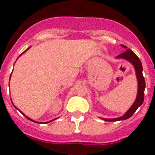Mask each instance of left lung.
Instances as JSON below:
<instances>
[{
  "label": "left lung",
  "mask_w": 155,
  "mask_h": 155,
  "mask_svg": "<svg viewBox=\"0 0 155 155\" xmlns=\"http://www.w3.org/2000/svg\"><path fill=\"white\" fill-rule=\"evenodd\" d=\"M122 46L124 48H127V46L124 45H122ZM117 58H123L126 59L127 61H129L130 63H132L133 65L135 68V71H136L137 78L138 81V91H137V96L136 100L133 105L130 108L127 113L124 115L123 116L120 117V118L116 119H103L105 121L113 122V121H119V120H124L130 118L133 116L137 108L143 104V99H144V89H145V80L143 76V67H142L141 61H140V59L138 58L137 56L131 50L127 49L125 52L117 56Z\"/></svg>",
  "instance_id": "left-lung-1"
}]
</instances>
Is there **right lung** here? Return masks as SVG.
Returning <instances> with one entry per match:
<instances>
[{
    "instance_id": "add662e5",
    "label": "right lung",
    "mask_w": 155,
    "mask_h": 155,
    "mask_svg": "<svg viewBox=\"0 0 155 155\" xmlns=\"http://www.w3.org/2000/svg\"><path fill=\"white\" fill-rule=\"evenodd\" d=\"M28 50V49H27V50ZM26 50H25V51H26ZM25 52H23V53H21V54H23V53H25ZM16 108V107H15ZM22 114H23V113H22ZM23 115H24V116H25V114H23ZM25 116V117H26V118L27 119H28V120H31V121H32V122H35V123H38V122H35V121H34V120H31V119H29V118H28V117H27V116ZM51 121H53V120H51ZM51 121H50V122H51Z\"/></svg>"
}]
</instances>
